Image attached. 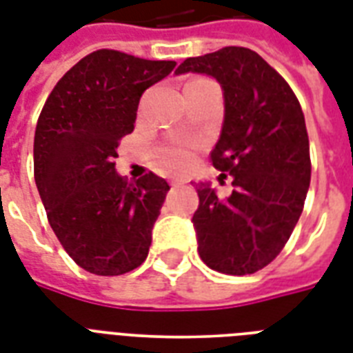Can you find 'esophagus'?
Listing matches in <instances>:
<instances>
[{"mask_svg":"<svg viewBox=\"0 0 353 353\" xmlns=\"http://www.w3.org/2000/svg\"><path fill=\"white\" fill-rule=\"evenodd\" d=\"M172 185H174V187H179V185H185V179H174V181H172Z\"/></svg>","mask_w":353,"mask_h":353,"instance_id":"obj_1","label":"esophagus"}]
</instances>
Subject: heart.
<instances>
[{"label":"heart","instance_id":"b5f03b06","mask_svg":"<svg viewBox=\"0 0 353 353\" xmlns=\"http://www.w3.org/2000/svg\"><path fill=\"white\" fill-rule=\"evenodd\" d=\"M190 163V150L185 144H176L161 152V165L168 170H183Z\"/></svg>","mask_w":353,"mask_h":353}]
</instances>
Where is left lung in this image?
<instances>
[{"label": "left lung", "mask_w": 353, "mask_h": 353, "mask_svg": "<svg viewBox=\"0 0 353 353\" xmlns=\"http://www.w3.org/2000/svg\"><path fill=\"white\" fill-rule=\"evenodd\" d=\"M185 73L221 85L225 113L210 159L234 187L218 199L209 183H198L199 256L220 273H256L282 251L302 214L312 177L304 113L288 82L245 47L187 58L176 69Z\"/></svg>", "instance_id": "8db88e82"}]
</instances>
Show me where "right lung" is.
Segmentation results:
<instances>
[{
    "instance_id": "1",
    "label": "right lung",
    "mask_w": 353,
    "mask_h": 353,
    "mask_svg": "<svg viewBox=\"0 0 353 353\" xmlns=\"http://www.w3.org/2000/svg\"><path fill=\"white\" fill-rule=\"evenodd\" d=\"M174 65L101 49L58 80L40 113L36 187L62 247L93 274H124L148 256L170 187L152 172L128 185L113 159L133 132L143 93Z\"/></svg>"
}]
</instances>
